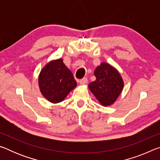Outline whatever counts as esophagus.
Returning <instances> with one entry per match:
<instances>
[{"label": "esophagus", "instance_id": "esophagus-1", "mask_svg": "<svg viewBox=\"0 0 160 160\" xmlns=\"http://www.w3.org/2000/svg\"><path fill=\"white\" fill-rule=\"evenodd\" d=\"M80 85H86L87 83H88V79H87L86 78H84L82 79H81L80 81Z\"/></svg>", "mask_w": 160, "mask_h": 160}]
</instances>
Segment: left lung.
<instances>
[{
  "instance_id": "obj_1",
  "label": "left lung",
  "mask_w": 160,
  "mask_h": 160,
  "mask_svg": "<svg viewBox=\"0 0 160 160\" xmlns=\"http://www.w3.org/2000/svg\"><path fill=\"white\" fill-rule=\"evenodd\" d=\"M96 80L88 85L102 106L113 104L122 92L124 82L118 70L106 62H102L94 70Z\"/></svg>"
}]
</instances>
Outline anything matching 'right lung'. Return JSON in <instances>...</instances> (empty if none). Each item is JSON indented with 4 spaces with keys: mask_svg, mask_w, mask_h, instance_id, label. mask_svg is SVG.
I'll return each instance as SVG.
<instances>
[{
    "mask_svg": "<svg viewBox=\"0 0 160 160\" xmlns=\"http://www.w3.org/2000/svg\"><path fill=\"white\" fill-rule=\"evenodd\" d=\"M38 84L43 97L53 104L63 101L77 86L72 72L61 58L51 60L45 65L40 71Z\"/></svg>",
    "mask_w": 160,
    "mask_h": 160,
    "instance_id": "obj_1",
    "label": "right lung"
}]
</instances>
